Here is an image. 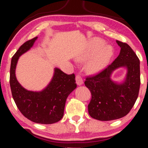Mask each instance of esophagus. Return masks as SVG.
Wrapping results in <instances>:
<instances>
[{
	"mask_svg": "<svg viewBox=\"0 0 148 148\" xmlns=\"http://www.w3.org/2000/svg\"><path fill=\"white\" fill-rule=\"evenodd\" d=\"M76 84H77V85H79V86H81V85H82L83 83H84L82 77H81V75H79V74H78L76 76Z\"/></svg>",
	"mask_w": 148,
	"mask_h": 148,
	"instance_id": "34e87169",
	"label": "esophagus"
}]
</instances>
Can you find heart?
I'll return each mask as SVG.
<instances>
[{"mask_svg": "<svg viewBox=\"0 0 148 148\" xmlns=\"http://www.w3.org/2000/svg\"><path fill=\"white\" fill-rule=\"evenodd\" d=\"M105 42L99 38L92 40L88 48L85 51L83 55L79 58V60L85 61L92 58L88 62L87 67L91 72H99L103 69L109 62L113 54V49L109 46H105Z\"/></svg>", "mask_w": 148, "mask_h": 148, "instance_id": "b5f03b06", "label": "heart"}]
</instances>
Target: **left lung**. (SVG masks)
I'll use <instances>...</instances> for the list:
<instances>
[{
  "label": "left lung",
  "mask_w": 148,
  "mask_h": 148,
  "mask_svg": "<svg viewBox=\"0 0 148 148\" xmlns=\"http://www.w3.org/2000/svg\"><path fill=\"white\" fill-rule=\"evenodd\" d=\"M120 47L117 58L101 72L88 76L84 84L90 91L92 98L88 113L92 118L109 121L128 114L138 96L140 89V60L132 49L125 42L117 40ZM121 66L126 67L125 81L117 84L110 79L112 72Z\"/></svg>",
  "instance_id": "obj_1"
}]
</instances>
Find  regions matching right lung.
I'll use <instances>...</instances> for the list:
<instances>
[{"label": "right lung", "mask_w": 148, "mask_h": 148, "mask_svg": "<svg viewBox=\"0 0 148 148\" xmlns=\"http://www.w3.org/2000/svg\"><path fill=\"white\" fill-rule=\"evenodd\" d=\"M37 37L23 44L11 60L10 84L12 95L20 112L26 118L39 124H53L62 119L67 97L76 88L74 74H67L55 68L53 79L42 91H28L21 86L15 75L17 61L33 47Z\"/></svg>", "instance_id": "right-lung-1"}]
</instances>
